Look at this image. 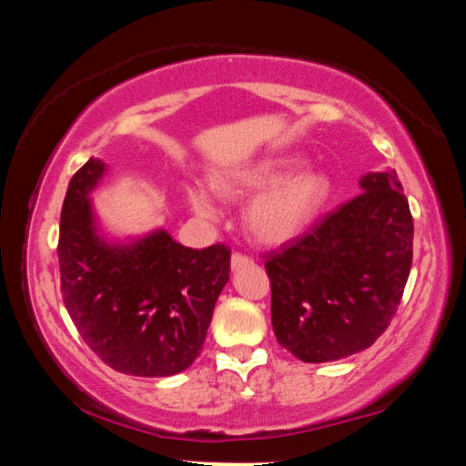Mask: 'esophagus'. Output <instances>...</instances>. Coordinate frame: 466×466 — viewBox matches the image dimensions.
Returning a JSON list of instances; mask_svg holds the SVG:
<instances>
[{
    "label": "esophagus",
    "instance_id": "obj_1",
    "mask_svg": "<svg viewBox=\"0 0 466 466\" xmlns=\"http://www.w3.org/2000/svg\"><path fill=\"white\" fill-rule=\"evenodd\" d=\"M250 263V258L247 255H240V252H234L232 258H230V265H232V271H238L242 267H247Z\"/></svg>",
    "mask_w": 466,
    "mask_h": 466
}]
</instances>
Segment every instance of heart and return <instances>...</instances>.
I'll list each match as a JSON object with an SVG mask.
<instances>
[{"mask_svg": "<svg viewBox=\"0 0 466 466\" xmlns=\"http://www.w3.org/2000/svg\"><path fill=\"white\" fill-rule=\"evenodd\" d=\"M304 157L275 156L252 167L224 170L214 188L228 199L254 197L244 211V228L263 247H283L317 222L333 195V180L325 170L302 168ZM187 201L197 216L216 219L219 205L214 191L201 183L187 187Z\"/></svg>", "mask_w": 466, "mask_h": 466, "instance_id": "obj_1", "label": "heart"}]
</instances>
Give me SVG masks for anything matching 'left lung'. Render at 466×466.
I'll return each instance as SVG.
<instances>
[{
	"mask_svg": "<svg viewBox=\"0 0 466 466\" xmlns=\"http://www.w3.org/2000/svg\"><path fill=\"white\" fill-rule=\"evenodd\" d=\"M360 188L265 263L275 337L306 364L368 350L397 312L411 271L413 218L397 172H366Z\"/></svg>",
	"mask_w": 466,
	"mask_h": 466,
	"instance_id": "1",
	"label": "left lung"
}]
</instances>
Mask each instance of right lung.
I'll return each mask as SVG.
<instances>
[{"instance_id":"right-lung-1","label":"right lung","mask_w":466,"mask_h":466,"mask_svg":"<svg viewBox=\"0 0 466 466\" xmlns=\"http://www.w3.org/2000/svg\"><path fill=\"white\" fill-rule=\"evenodd\" d=\"M106 170L90 157L69 180L57 247L63 302L86 345L116 372L175 376L203 350L230 250L183 247L164 228L108 232L92 201Z\"/></svg>"}]
</instances>
